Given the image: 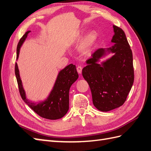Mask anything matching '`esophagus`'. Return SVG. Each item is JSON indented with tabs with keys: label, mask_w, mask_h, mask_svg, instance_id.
I'll return each instance as SVG.
<instances>
[{
	"label": "esophagus",
	"mask_w": 151,
	"mask_h": 151,
	"mask_svg": "<svg viewBox=\"0 0 151 151\" xmlns=\"http://www.w3.org/2000/svg\"><path fill=\"white\" fill-rule=\"evenodd\" d=\"M82 69H83V68L81 67V66H78V67H77V71H78V72L79 73H81Z\"/></svg>",
	"instance_id": "esophagus-1"
}]
</instances>
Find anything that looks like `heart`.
Wrapping results in <instances>:
<instances>
[{
  "label": "heart",
  "mask_w": 151,
  "mask_h": 151,
  "mask_svg": "<svg viewBox=\"0 0 151 151\" xmlns=\"http://www.w3.org/2000/svg\"><path fill=\"white\" fill-rule=\"evenodd\" d=\"M96 38L97 33L94 31H91L87 33L86 36H85V38L84 40V42L82 43L81 47V49L83 52L86 53L89 51L91 47L94 43Z\"/></svg>",
  "instance_id": "heart-1"
}]
</instances>
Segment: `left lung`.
<instances>
[{"mask_svg":"<svg viewBox=\"0 0 151 151\" xmlns=\"http://www.w3.org/2000/svg\"><path fill=\"white\" fill-rule=\"evenodd\" d=\"M114 34L109 48H101L86 61L82 74L90 88L94 106L99 111H109L119 108L126 100L134 82L133 54L122 29L113 25ZM113 56L99 64L102 58Z\"/></svg>","mask_w":151,"mask_h":151,"instance_id":"left-lung-1","label":"left lung"}]
</instances>
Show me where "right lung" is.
<instances>
[{"mask_svg":"<svg viewBox=\"0 0 151 151\" xmlns=\"http://www.w3.org/2000/svg\"><path fill=\"white\" fill-rule=\"evenodd\" d=\"M31 31H28L20 40L17 49V60L19 56L20 47ZM15 76L18 88L24 101L40 116L49 120H57L64 116L69 109V90L79 75L74 65L70 64L59 72L52 90L45 100L35 103L27 99L20 79L18 65L15 63Z\"/></svg>","mask_w":151,"mask_h":151,"instance_id":"obj_1","label":"right lung"}]
</instances>
